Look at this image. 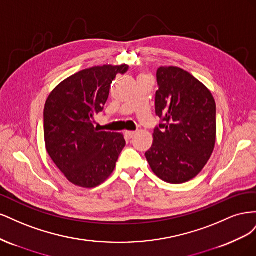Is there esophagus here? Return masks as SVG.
I'll use <instances>...</instances> for the list:
<instances>
[{"label": "esophagus", "mask_w": 256, "mask_h": 256, "mask_svg": "<svg viewBox=\"0 0 256 256\" xmlns=\"http://www.w3.org/2000/svg\"><path fill=\"white\" fill-rule=\"evenodd\" d=\"M136 134V131H125V136L127 138H132Z\"/></svg>", "instance_id": "obj_1"}]
</instances>
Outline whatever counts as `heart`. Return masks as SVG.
Masks as SVG:
<instances>
[{"mask_svg": "<svg viewBox=\"0 0 256 256\" xmlns=\"http://www.w3.org/2000/svg\"><path fill=\"white\" fill-rule=\"evenodd\" d=\"M142 76H143V74H142Z\"/></svg>", "mask_w": 256, "mask_h": 256, "instance_id": "obj_1", "label": "heart"}]
</instances>
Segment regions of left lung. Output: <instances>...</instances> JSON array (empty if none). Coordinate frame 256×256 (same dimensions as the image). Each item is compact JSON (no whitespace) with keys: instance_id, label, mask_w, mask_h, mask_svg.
Here are the masks:
<instances>
[{"instance_id":"left-lung-1","label":"left lung","mask_w":256,"mask_h":256,"mask_svg":"<svg viewBox=\"0 0 256 256\" xmlns=\"http://www.w3.org/2000/svg\"><path fill=\"white\" fill-rule=\"evenodd\" d=\"M157 82L154 106L164 124L154 130L145 157L160 180L187 182L202 171L214 150V99L202 82L180 67L158 68Z\"/></svg>"}]
</instances>
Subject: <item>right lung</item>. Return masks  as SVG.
<instances>
[{"label":"right lung","instance_id":"obj_1","mask_svg":"<svg viewBox=\"0 0 256 256\" xmlns=\"http://www.w3.org/2000/svg\"><path fill=\"white\" fill-rule=\"evenodd\" d=\"M128 65L95 66L62 81L44 110L46 150L74 186L95 188L113 173L126 145L122 134L98 131L94 116L106 104L111 83Z\"/></svg>","mask_w":256,"mask_h":256}]
</instances>
